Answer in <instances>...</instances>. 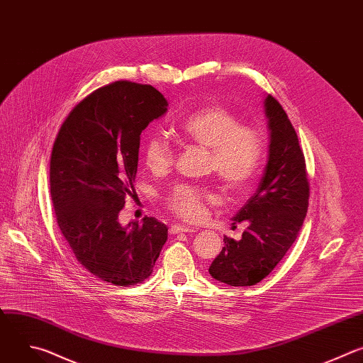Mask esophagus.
I'll return each instance as SVG.
<instances>
[{"mask_svg":"<svg viewBox=\"0 0 363 363\" xmlns=\"http://www.w3.org/2000/svg\"><path fill=\"white\" fill-rule=\"evenodd\" d=\"M196 232L194 228H190V226H182V225H173L170 228V233L172 235H177V233H193Z\"/></svg>","mask_w":363,"mask_h":363,"instance_id":"34e87169","label":"esophagus"}]
</instances>
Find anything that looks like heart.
Here are the masks:
<instances>
[{
  "label": "heart",
  "instance_id": "obj_1",
  "mask_svg": "<svg viewBox=\"0 0 363 363\" xmlns=\"http://www.w3.org/2000/svg\"><path fill=\"white\" fill-rule=\"evenodd\" d=\"M182 138L210 150V169L233 194L246 193L256 180L264 159L266 140L260 128L240 124L229 108L211 104L187 116L180 124ZM144 162L152 172H164L174 162V149L160 134L146 138ZM213 193L189 184L176 186L167 196L169 207L187 222L204 219Z\"/></svg>",
  "mask_w": 363,
  "mask_h": 363
}]
</instances>
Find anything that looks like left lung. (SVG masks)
<instances>
[{
  "instance_id": "8db88e82",
  "label": "left lung",
  "mask_w": 363,
  "mask_h": 363,
  "mask_svg": "<svg viewBox=\"0 0 363 363\" xmlns=\"http://www.w3.org/2000/svg\"><path fill=\"white\" fill-rule=\"evenodd\" d=\"M270 131L269 157L256 193L233 217L247 225L240 240L225 238V247L208 267L229 286L263 280L291 249L309 204V182L298 134L286 111L270 94L264 99Z\"/></svg>"
}]
</instances>
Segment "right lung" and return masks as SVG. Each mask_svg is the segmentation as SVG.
Here are the masks:
<instances>
[{
  "label": "right lung",
  "instance_id": "add662e5",
  "mask_svg": "<svg viewBox=\"0 0 363 363\" xmlns=\"http://www.w3.org/2000/svg\"><path fill=\"white\" fill-rule=\"evenodd\" d=\"M167 106L149 84L116 82L72 108L54 141L50 191L58 228L77 260L116 286L146 280L167 240L155 217L118 223L135 193L140 134Z\"/></svg>",
  "mask_w": 363,
  "mask_h": 363
}]
</instances>
